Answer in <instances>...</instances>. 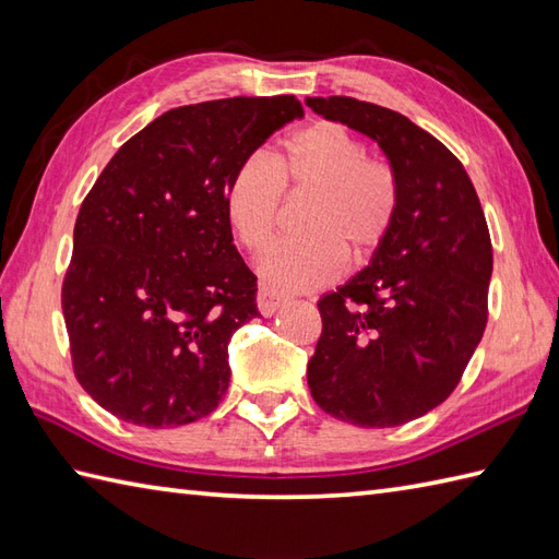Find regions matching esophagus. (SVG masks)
Wrapping results in <instances>:
<instances>
[{"label": "esophagus", "mask_w": 559, "mask_h": 559, "mask_svg": "<svg viewBox=\"0 0 559 559\" xmlns=\"http://www.w3.org/2000/svg\"><path fill=\"white\" fill-rule=\"evenodd\" d=\"M283 305H286V298H281L278 293H273V290H269L264 286L257 290V307H259V312L264 314V317L276 314Z\"/></svg>", "instance_id": "1"}]
</instances>
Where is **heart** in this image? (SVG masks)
<instances>
[{
  "instance_id": "heart-1",
  "label": "heart",
  "mask_w": 559,
  "mask_h": 559,
  "mask_svg": "<svg viewBox=\"0 0 559 559\" xmlns=\"http://www.w3.org/2000/svg\"><path fill=\"white\" fill-rule=\"evenodd\" d=\"M283 192L312 194L305 237L273 245L259 271L278 290H312L341 276L343 264L362 266L399 213V185L386 163L365 156L346 124L317 120L293 132L276 156L252 153L225 187V213L237 242L259 254L276 233Z\"/></svg>"
}]
</instances>
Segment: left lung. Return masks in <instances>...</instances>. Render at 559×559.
Here are the masks:
<instances>
[{"label":"left lung","instance_id":"obj_1","mask_svg":"<svg viewBox=\"0 0 559 559\" xmlns=\"http://www.w3.org/2000/svg\"><path fill=\"white\" fill-rule=\"evenodd\" d=\"M305 103L374 139L399 185L396 221L370 266L317 302L322 336L307 384L343 423L396 427L439 406L478 348L490 230L461 160L408 117L348 96Z\"/></svg>","mask_w":559,"mask_h":559}]
</instances>
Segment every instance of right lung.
<instances>
[{
	"mask_svg": "<svg viewBox=\"0 0 559 559\" xmlns=\"http://www.w3.org/2000/svg\"><path fill=\"white\" fill-rule=\"evenodd\" d=\"M295 117V96L168 110L120 146L83 199L62 283L71 365L120 420L187 425L228 391L230 336L259 310L225 187Z\"/></svg>",
	"mask_w": 559,
	"mask_h": 559,
	"instance_id": "1",
	"label": "right lung"
}]
</instances>
